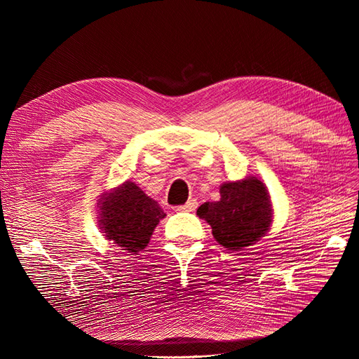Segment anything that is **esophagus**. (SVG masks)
Listing matches in <instances>:
<instances>
[{"mask_svg":"<svg viewBox=\"0 0 359 359\" xmlns=\"http://www.w3.org/2000/svg\"><path fill=\"white\" fill-rule=\"evenodd\" d=\"M196 208H198V201H196V199H190L186 205H180V206H177V211H180V212H182V211L191 212V211H194Z\"/></svg>","mask_w":359,"mask_h":359,"instance_id":"34e87169","label":"esophagus"}]
</instances>
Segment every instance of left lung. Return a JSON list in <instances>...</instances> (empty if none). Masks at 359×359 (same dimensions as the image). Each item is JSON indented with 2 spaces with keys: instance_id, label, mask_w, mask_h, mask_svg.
Listing matches in <instances>:
<instances>
[{
  "instance_id": "1",
  "label": "left lung",
  "mask_w": 359,
  "mask_h": 359,
  "mask_svg": "<svg viewBox=\"0 0 359 359\" xmlns=\"http://www.w3.org/2000/svg\"><path fill=\"white\" fill-rule=\"evenodd\" d=\"M220 201L205 202L198 215L211 226L215 241L232 252L256 244L273 222L266 187L256 177L224 182Z\"/></svg>"
}]
</instances>
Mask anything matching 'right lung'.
<instances>
[{"instance_id": "1", "label": "right lung", "mask_w": 359, "mask_h": 359, "mask_svg": "<svg viewBox=\"0 0 359 359\" xmlns=\"http://www.w3.org/2000/svg\"><path fill=\"white\" fill-rule=\"evenodd\" d=\"M165 217L160 205L132 181L102 194L99 201V224L104 236L135 255L148 245L156 226Z\"/></svg>"}]
</instances>
